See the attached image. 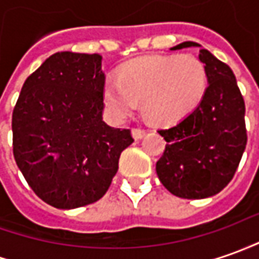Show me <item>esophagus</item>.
Returning a JSON list of instances; mask_svg holds the SVG:
<instances>
[{"label":"esophagus","mask_w":259,"mask_h":259,"mask_svg":"<svg viewBox=\"0 0 259 259\" xmlns=\"http://www.w3.org/2000/svg\"><path fill=\"white\" fill-rule=\"evenodd\" d=\"M144 135H146V132L143 129H133L132 130V136L133 139H136V140H140V139H143Z\"/></svg>","instance_id":"1"}]
</instances>
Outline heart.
Instances as JSON below:
<instances>
[{
	"label": "heart",
	"mask_w": 259,
	"mask_h": 259,
	"mask_svg": "<svg viewBox=\"0 0 259 259\" xmlns=\"http://www.w3.org/2000/svg\"><path fill=\"white\" fill-rule=\"evenodd\" d=\"M208 86L204 63L194 55H154L123 65L103 86V102L116 120H126L142 100L144 115L159 124L184 119Z\"/></svg>",
	"instance_id": "obj_1"
}]
</instances>
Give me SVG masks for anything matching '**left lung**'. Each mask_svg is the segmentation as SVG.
I'll use <instances>...</instances> for the list:
<instances>
[{"label": "left lung", "mask_w": 259, "mask_h": 259, "mask_svg": "<svg viewBox=\"0 0 259 259\" xmlns=\"http://www.w3.org/2000/svg\"><path fill=\"white\" fill-rule=\"evenodd\" d=\"M200 48L208 86L200 105L183 120L159 130L166 150L156 164L161 184L171 194L198 200L215 196L231 181L247 144L245 105L231 68L196 42L171 51Z\"/></svg>", "instance_id": "1"}]
</instances>
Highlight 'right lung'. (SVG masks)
Instances as JSON below:
<instances>
[{
	"mask_svg": "<svg viewBox=\"0 0 259 259\" xmlns=\"http://www.w3.org/2000/svg\"><path fill=\"white\" fill-rule=\"evenodd\" d=\"M99 54L56 52L26 78L12 113L17 166L45 203L72 210L105 196L129 129L103 122Z\"/></svg>",
	"mask_w": 259,
	"mask_h": 259,
	"instance_id": "obj_1",
	"label": "right lung"
}]
</instances>
